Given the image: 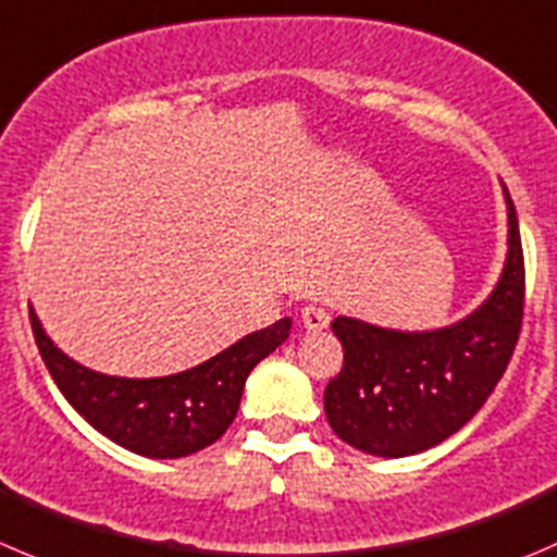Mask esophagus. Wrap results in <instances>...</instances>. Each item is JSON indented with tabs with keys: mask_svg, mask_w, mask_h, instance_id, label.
I'll use <instances>...</instances> for the list:
<instances>
[{
	"mask_svg": "<svg viewBox=\"0 0 557 557\" xmlns=\"http://www.w3.org/2000/svg\"><path fill=\"white\" fill-rule=\"evenodd\" d=\"M332 315H329L326 307H318V305H307L301 307V323H305L307 332H323L329 326Z\"/></svg>",
	"mask_w": 557,
	"mask_h": 557,
	"instance_id": "34e87169",
	"label": "esophagus"
}]
</instances>
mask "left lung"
<instances>
[{"instance_id":"8db88e82","label":"left lung","mask_w":557,"mask_h":557,"mask_svg":"<svg viewBox=\"0 0 557 557\" xmlns=\"http://www.w3.org/2000/svg\"><path fill=\"white\" fill-rule=\"evenodd\" d=\"M509 252L493 294L462 321L430 332L334 318L343 370L323 392L339 441L375 457H408L455 435L487 403L522 326L525 261L515 203L504 187Z\"/></svg>"}]
</instances>
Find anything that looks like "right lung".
<instances>
[{"label":"right lung","mask_w":557,"mask_h":557,"mask_svg":"<svg viewBox=\"0 0 557 557\" xmlns=\"http://www.w3.org/2000/svg\"><path fill=\"white\" fill-rule=\"evenodd\" d=\"M29 321L64 399L108 441L154 460H176L212 446L236 419L252 367L290 334V318H280L176 375L119 377L89 370L59 350L32 307Z\"/></svg>","instance_id":"add662e5"}]
</instances>
